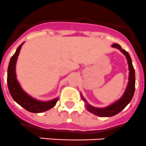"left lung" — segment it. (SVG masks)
<instances>
[{"label":"left lung","mask_w":146,"mask_h":146,"mask_svg":"<svg viewBox=\"0 0 146 146\" xmlns=\"http://www.w3.org/2000/svg\"><path fill=\"white\" fill-rule=\"evenodd\" d=\"M112 47L119 49L125 55L127 59V64H128V70H129L128 82H127V86H126L123 95L119 99L107 107L96 108V107H93L88 103L87 101L83 96V95L80 93L81 98L85 102V107L88 111L93 113L94 115L101 116V117H110V116H113V115L118 114L119 112H121L131 102L133 94H134V91H135V72H134V68H133V64H132V60H131L129 54L126 50L121 48V47L118 44H113Z\"/></svg>","instance_id":"8db88e82"}]
</instances>
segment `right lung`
Returning <instances> with one entry per match:
<instances>
[{"mask_svg": "<svg viewBox=\"0 0 146 146\" xmlns=\"http://www.w3.org/2000/svg\"><path fill=\"white\" fill-rule=\"evenodd\" d=\"M24 43L25 42L19 45L9 61L8 71H7L8 89L13 100L23 108L27 110V111L34 113H42L54 108L59 100V97L49 101H41L30 96L22 89L21 84H19V80L17 79L16 62L20 50Z\"/></svg>", "mask_w": 146, "mask_h": 146, "instance_id": "obj_1", "label": "right lung"}]
</instances>
